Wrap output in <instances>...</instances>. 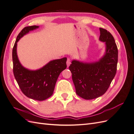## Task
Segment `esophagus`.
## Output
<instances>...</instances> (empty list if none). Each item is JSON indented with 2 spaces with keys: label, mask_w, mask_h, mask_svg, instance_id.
I'll list each match as a JSON object with an SVG mask.
<instances>
[{
  "label": "esophagus",
  "mask_w": 134,
  "mask_h": 134,
  "mask_svg": "<svg viewBox=\"0 0 134 134\" xmlns=\"http://www.w3.org/2000/svg\"><path fill=\"white\" fill-rule=\"evenodd\" d=\"M71 64V62H70V60L69 59H67V61H66V65H67V66L69 67V65Z\"/></svg>",
  "instance_id": "34e87169"
}]
</instances>
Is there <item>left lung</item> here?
Segmentation results:
<instances>
[{
  "instance_id": "obj_1",
  "label": "left lung",
  "mask_w": 134,
  "mask_h": 134,
  "mask_svg": "<svg viewBox=\"0 0 134 134\" xmlns=\"http://www.w3.org/2000/svg\"><path fill=\"white\" fill-rule=\"evenodd\" d=\"M99 40L106 51L98 62L83 63L73 60L69 66L77 95L85 99L98 98L106 92L114 78L118 62V50L109 32L99 28Z\"/></svg>"
}]
</instances>
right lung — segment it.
<instances>
[{"label": "right lung", "instance_id": "obj_1", "mask_svg": "<svg viewBox=\"0 0 134 134\" xmlns=\"http://www.w3.org/2000/svg\"><path fill=\"white\" fill-rule=\"evenodd\" d=\"M39 27H26L18 35L12 51L13 73L23 93L32 99L42 101L51 97L54 91L60 74L66 68V58L50 61L39 69L31 70L25 68L19 62L17 53V42L28 32Z\"/></svg>", "mask_w": 134, "mask_h": 134}]
</instances>
